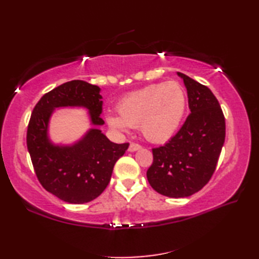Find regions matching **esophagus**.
<instances>
[{"label": "esophagus", "instance_id": "esophagus-1", "mask_svg": "<svg viewBox=\"0 0 259 259\" xmlns=\"http://www.w3.org/2000/svg\"><path fill=\"white\" fill-rule=\"evenodd\" d=\"M139 149H141V146L140 145H138V144H130V146H129V151L130 152H135V151H137V150H139Z\"/></svg>", "mask_w": 259, "mask_h": 259}]
</instances>
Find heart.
I'll list each match as a JSON object with an SVG mask.
<instances>
[{
	"label": "heart",
	"mask_w": 259,
	"mask_h": 259,
	"mask_svg": "<svg viewBox=\"0 0 259 259\" xmlns=\"http://www.w3.org/2000/svg\"><path fill=\"white\" fill-rule=\"evenodd\" d=\"M186 104L185 90L178 82L150 84L125 96L118 103L119 117L108 114L107 122L119 131L139 126L147 140L162 144L178 130Z\"/></svg>",
	"instance_id": "heart-1"
}]
</instances>
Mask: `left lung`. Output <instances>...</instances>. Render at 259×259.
Instances as JSON below:
<instances>
[{"instance_id":"8db88e82","label":"left lung","mask_w":259,"mask_h":259,"mask_svg":"<svg viewBox=\"0 0 259 259\" xmlns=\"http://www.w3.org/2000/svg\"><path fill=\"white\" fill-rule=\"evenodd\" d=\"M177 74L187 89L190 114L169 142L153 148L147 171L152 188L170 198L189 197L210 180L226 136L223 110L210 89Z\"/></svg>"}]
</instances>
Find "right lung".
Here are the masks:
<instances>
[{"label":"right lung","instance_id":"obj_1","mask_svg":"<svg viewBox=\"0 0 259 259\" xmlns=\"http://www.w3.org/2000/svg\"><path fill=\"white\" fill-rule=\"evenodd\" d=\"M101 89L73 80L46 93L33 109L26 134L36 177L47 191L69 203H85L100 196L111 179L114 163L129 144H114L98 129L104 121ZM84 107L95 126L72 145H56L48 137V123L58 107Z\"/></svg>","mask_w":259,"mask_h":259}]
</instances>
